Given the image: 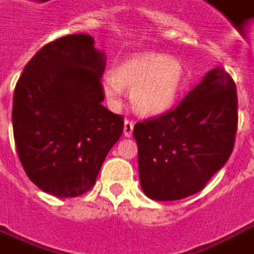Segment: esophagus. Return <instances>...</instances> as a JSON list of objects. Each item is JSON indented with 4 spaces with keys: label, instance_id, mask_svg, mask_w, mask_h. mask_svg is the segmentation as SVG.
Listing matches in <instances>:
<instances>
[{
    "label": "esophagus",
    "instance_id": "esophagus-1",
    "mask_svg": "<svg viewBox=\"0 0 254 254\" xmlns=\"http://www.w3.org/2000/svg\"><path fill=\"white\" fill-rule=\"evenodd\" d=\"M132 130H134V123L131 120H126L124 122V135L126 137H131Z\"/></svg>",
    "mask_w": 254,
    "mask_h": 254
}]
</instances>
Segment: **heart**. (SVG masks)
<instances>
[{"label": "heart", "mask_w": 254, "mask_h": 254, "mask_svg": "<svg viewBox=\"0 0 254 254\" xmlns=\"http://www.w3.org/2000/svg\"><path fill=\"white\" fill-rule=\"evenodd\" d=\"M186 82L183 63L162 53H138L123 60L113 75L102 78V93L112 107L122 103L123 88L131 89V105L144 116H159L176 105Z\"/></svg>", "instance_id": "heart-1"}]
</instances>
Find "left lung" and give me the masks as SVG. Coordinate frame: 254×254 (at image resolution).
I'll return each mask as SVG.
<instances>
[{
  "mask_svg": "<svg viewBox=\"0 0 254 254\" xmlns=\"http://www.w3.org/2000/svg\"><path fill=\"white\" fill-rule=\"evenodd\" d=\"M236 128L234 79L214 68L178 106L134 126L142 191L156 201L198 193L229 159Z\"/></svg>",
  "mask_w": 254,
  "mask_h": 254,
  "instance_id": "8db88e82",
  "label": "left lung"
}]
</instances>
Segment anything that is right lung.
Returning <instances> with one entry per match:
<instances>
[{"mask_svg": "<svg viewBox=\"0 0 254 254\" xmlns=\"http://www.w3.org/2000/svg\"><path fill=\"white\" fill-rule=\"evenodd\" d=\"M89 35L43 46L19 76L12 106L13 138L28 178L57 197H78L95 185L124 120L102 105L105 54Z\"/></svg>", "mask_w": 254, "mask_h": 254, "instance_id": "right-lung-1", "label": "right lung"}]
</instances>
